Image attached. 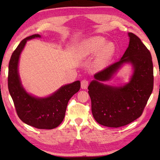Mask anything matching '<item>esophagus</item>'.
I'll return each instance as SVG.
<instances>
[{
	"label": "esophagus",
	"instance_id": "obj_1",
	"mask_svg": "<svg viewBox=\"0 0 160 160\" xmlns=\"http://www.w3.org/2000/svg\"><path fill=\"white\" fill-rule=\"evenodd\" d=\"M89 82L87 80H83L81 81V88L82 89H87L88 88Z\"/></svg>",
	"mask_w": 160,
	"mask_h": 160
}]
</instances>
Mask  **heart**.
Returning a JSON list of instances; mask_svg holds the SVG:
<instances>
[{"label": "heart", "instance_id": "heart-1", "mask_svg": "<svg viewBox=\"0 0 160 160\" xmlns=\"http://www.w3.org/2000/svg\"><path fill=\"white\" fill-rule=\"evenodd\" d=\"M115 46L102 37H92L84 41L78 48V54L80 58H86L96 54L94 63L98 68H103L112 58Z\"/></svg>", "mask_w": 160, "mask_h": 160}]
</instances>
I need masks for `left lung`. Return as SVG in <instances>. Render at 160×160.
Segmentation results:
<instances>
[{"label":"left lung","mask_w":160,"mask_h":160,"mask_svg":"<svg viewBox=\"0 0 160 160\" xmlns=\"http://www.w3.org/2000/svg\"><path fill=\"white\" fill-rule=\"evenodd\" d=\"M129 45L121 60L94 75L88 87L94 119L102 126L118 128L142 115L153 90V64L151 53L140 38L129 32ZM126 62L134 72L128 83L121 87L104 85Z\"/></svg>","instance_id":"obj_1"}]
</instances>
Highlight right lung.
<instances>
[{
	"instance_id": "obj_1",
	"label": "right lung",
	"mask_w": 160,
	"mask_h": 160,
	"mask_svg": "<svg viewBox=\"0 0 160 160\" xmlns=\"http://www.w3.org/2000/svg\"><path fill=\"white\" fill-rule=\"evenodd\" d=\"M41 37L33 34L22 41L10 58L8 66V90L14 102L18 116L22 121L39 129H53L65 117L70 99L80 90L79 80L62 86L49 97L39 98L27 92L22 85L18 73V62L28 40Z\"/></svg>"
}]
</instances>
